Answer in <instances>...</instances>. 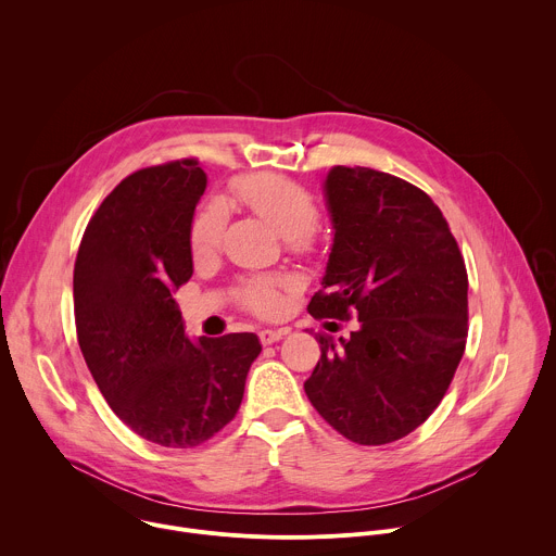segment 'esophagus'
<instances>
[{
    "label": "esophagus",
    "instance_id": "obj_1",
    "mask_svg": "<svg viewBox=\"0 0 556 556\" xmlns=\"http://www.w3.org/2000/svg\"><path fill=\"white\" fill-rule=\"evenodd\" d=\"M288 334V330L286 328H277V330H262L260 332V341L264 343V345H273V343H277L279 339H283Z\"/></svg>",
    "mask_w": 556,
    "mask_h": 556
}]
</instances>
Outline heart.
I'll use <instances>...</instances> for the list:
<instances>
[{
	"label": "heart",
	"instance_id": "b5f03b06",
	"mask_svg": "<svg viewBox=\"0 0 556 556\" xmlns=\"http://www.w3.org/2000/svg\"><path fill=\"white\" fill-rule=\"evenodd\" d=\"M235 195L255 215L275 226L292 251H305L309 247V232L319 219L312 195L279 176L255 174L235 182ZM226 206L219 200L200 208L189 228V247L195 260L208 257L219 249L226 228ZM292 279L286 275L255 277L242 283L240 301L264 316L275 314L281 307V290L290 288Z\"/></svg>",
	"mask_w": 556,
	"mask_h": 556
}]
</instances>
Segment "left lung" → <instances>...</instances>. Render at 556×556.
<instances>
[{
	"instance_id": "1",
	"label": "left lung",
	"mask_w": 556,
	"mask_h": 556,
	"mask_svg": "<svg viewBox=\"0 0 556 556\" xmlns=\"http://www.w3.org/2000/svg\"><path fill=\"white\" fill-rule=\"evenodd\" d=\"M332 249L314 319H350L348 339L316 334L321 358L303 389L341 435L378 446L418 429L462 361L468 277L442 211L418 187L367 167L324 182Z\"/></svg>"
}]
</instances>
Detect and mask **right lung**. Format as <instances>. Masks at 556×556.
<instances>
[{
  "label": "right lung",
  "instance_id": "obj_1",
  "mask_svg": "<svg viewBox=\"0 0 556 556\" xmlns=\"http://www.w3.org/2000/svg\"><path fill=\"white\" fill-rule=\"evenodd\" d=\"M204 189L195 161L127 176L74 264L76 337L94 382L134 433L167 448L198 446L235 418L262 352L253 332H185L174 292L193 275L189 228Z\"/></svg>",
  "mask_w": 556,
  "mask_h": 556
}]
</instances>
